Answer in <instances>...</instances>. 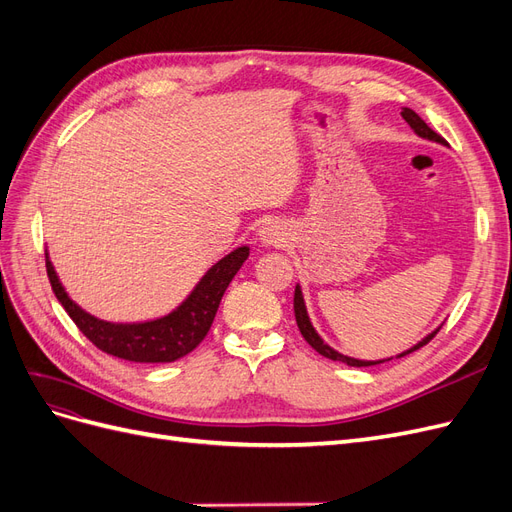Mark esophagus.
<instances>
[{
	"mask_svg": "<svg viewBox=\"0 0 512 512\" xmlns=\"http://www.w3.org/2000/svg\"><path fill=\"white\" fill-rule=\"evenodd\" d=\"M286 239H288V232L280 222H271L267 226H262L260 230V241L269 247H282Z\"/></svg>",
	"mask_w": 512,
	"mask_h": 512,
	"instance_id": "34e87169",
	"label": "esophagus"
}]
</instances>
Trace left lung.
Masks as SVG:
<instances>
[{
    "mask_svg": "<svg viewBox=\"0 0 512 512\" xmlns=\"http://www.w3.org/2000/svg\"><path fill=\"white\" fill-rule=\"evenodd\" d=\"M401 117H404V119L410 123V128H412L418 136L429 138V141H436V143H444V138H442L438 132H433V130L427 126V123L412 111V108H404V111H401ZM294 318H297L299 331H301V335L305 337V342H307L309 346H312L318 354L327 356V359H331V361H342V363H346V365H350V367H367V365H378V363H382V361H356V359H350V356H344V354L335 352L331 346L324 344L322 339H320V335L314 331L312 322H309V318H307V309H305L303 294H301V288H299V286L294 288ZM438 331H440V329L429 333V335L423 339V342H418L414 348H410L408 352L399 354V356H406V354H410V352H414V350H418V348H423L425 344L431 342L433 337L438 335Z\"/></svg>",
    "mask_w": 512,
    "mask_h": 512,
    "instance_id": "obj_1",
    "label": "left lung"
}]
</instances>
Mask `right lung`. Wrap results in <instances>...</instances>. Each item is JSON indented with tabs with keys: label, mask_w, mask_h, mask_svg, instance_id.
Returning <instances> with one entry per match:
<instances>
[{
	"label": "right lung",
	"mask_w": 512,
	"mask_h": 512,
	"mask_svg": "<svg viewBox=\"0 0 512 512\" xmlns=\"http://www.w3.org/2000/svg\"><path fill=\"white\" fill-rule=\"evenodd\" d=\"M247 256H250V247H237L207 271L194 292L173 314L138 324H113L83 312L59 284L49 258H46V275H49L57 301L64 305L76 327L96 348L132 363H173L203 342L228 284Z\"/></svg>",
	"instance_id": "right-lung-1"
}]
</instances>
